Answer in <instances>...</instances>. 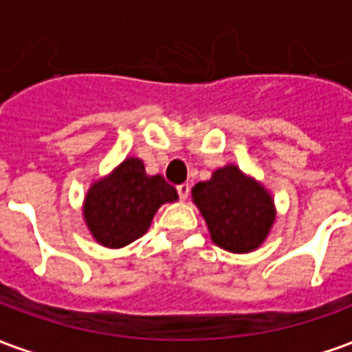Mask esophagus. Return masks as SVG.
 Masks as SVG:
<instances>
[{"label":"esophagus","instance_id":"1","mask_svg":"<svg viewBox=\"0 0 352 352\" xmlns=\"http://www.w3.org/2000/svg\"><path fill=\"white\" fill-rule=\"evenodd\" d=\"M177 192H179V198L184 201V199L188 198V194H190V186H188L186 183L179 184V186H177Z\"/></svg>","mask_w":352,"mask_h":352}]
</instances>
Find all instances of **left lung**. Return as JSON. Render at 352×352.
Returning a JSON list of instances; mask_svg holds the SVG:
<instances>
[{
    "mask_svg": "<svg viewBox=\"0 0 352 352\" xmlns=\"http://www.w3.org/2000/svg\"><path fill=\"white\" fill-rule=\"evenodd\" d=\"M192 201L204 217L213 243L236 254L256 251L277 217L272 192L236 164L214 169L209 181L196 184Z\"/></svg>",
    "mask_w": 352,
    "mask_h": 352,
    "instance_id": "left-lung-1",
    "label": "left lung"
}]
</instances>
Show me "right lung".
Segmentation results:
<instances>
[{"label":"right lung","mask_w":352,"mask_h":352,"mask_svg":"<svg viewBox=\"0 0 352 352\" xmlns=\"http://www.w3.org/2000/svg\"><path fill=\"white\" fill-rule=\"evenodd\" d=\"M177 199V190L164 177L146 175L143 160L130 156L90 184L82 217L96 243L122 249L146 234L164 204Z\"/></svg>","instance_id":"obj_1"}]
</instances>
